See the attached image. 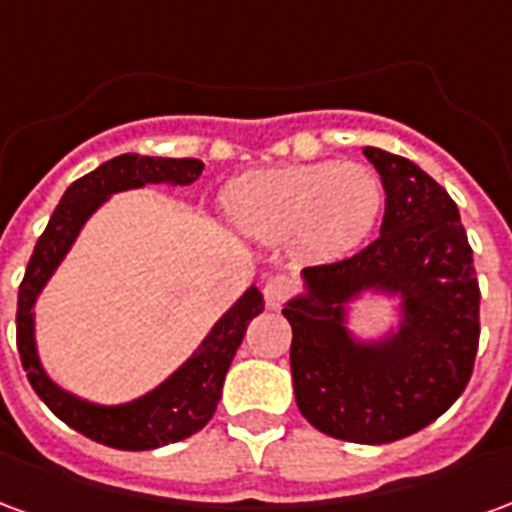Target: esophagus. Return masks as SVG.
<instances>
[{"label":"esophagus","instance_id":"34e87169","mask_svg":"<svg viewBox=\"0 0 512 512\" xmlns=\"http://www.w3.org/2000/svg\"><path fill=\"white\" fill-rule=\"evenodd\" d=\"M293 290H296L293 279L285 277V274H277V277L266 279V285H263V296H266L268 307H271V310H277L279 304L288 299Z\"/></svg>","mask_w":512,"mask_h":512}]
</instances>
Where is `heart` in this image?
<instances>
[{"instance_id": "b5f03b06", "label": "heart", "mask_w": 512, "mask_h": 512, "mask_svg": "<svg viewBox=\"0 0 512 512\" xmlns=\"http://www.w3.org/2000/svg\"><path fill=\"white\" fill-rule=\"evenodd\" d=\"M384 189L362 164H299L252 172L224 189L230 222L249 238L288 241L301 257L332 260L365 241Z\"/></svg>"}]
</instances>
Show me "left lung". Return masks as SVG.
<instances>
[{
  "instance_id": "left-lung-1",
  "label": "left lung",
  "mask_w": 512,
  "mask_h": 512,
  "mask_svg": "<svg viewBox=\"0 0 512 512\" xmlns=\"http://www.w3.org/2000/svg\"><path fill=\"white\" fill-rule=\"evenodd\" d=\"M386 191L381 235L354 257L301 271L288 301L296 406L326 436L406 439L461 397L480 343V285L458 205L428 172L365 147ZM365 289L401 301L398 332L356 341L344 307Z\"/></svg>"
}]
</instances>
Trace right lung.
<instances>
[{
    "instance_id": "1",
    "label": "right lung",
    "mask_w": 512,
    "mask_h": 512,
    "mask_svg": "<svg viewBox=\"0 0 512 512\" xmlns=\"http://www.w3.org/2000/svg\"><path fill=\"white\" fill-rule=\"evenodd\" d=\"M202 161L197 158H161L123 153L106 161L90 175L73 180L62 194L60 205L51 213L46 230L29 257L27 274L18 288L16 343L21 365L27 370L32 389L57 417L79 430L82 436L101 441L117 450H156L172 441L189 439L208 425L222 397V384L238 345L244 340L249 321L263 312V293L252 285L230 310L216 321L208 337L172 376L153 392L120 406H98L90 400L65 392L54 384L40 365L35 348V301L57 271L62 257L76 241L84 222L104 205L112 194L139 189L147 183L189 186L200 178Z\"/></svg>"
}]
</instances>
